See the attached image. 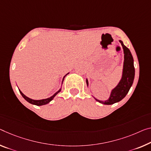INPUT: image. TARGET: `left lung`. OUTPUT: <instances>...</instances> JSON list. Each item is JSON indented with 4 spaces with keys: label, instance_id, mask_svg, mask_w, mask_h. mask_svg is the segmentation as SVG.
Returning a JSON list of instances; mask_svg holds the SVG:
<instances>
[{
    "label": "left lung",
    "instance_id": "obj_1",
    "mask_svg": "<svg viewBox=\"0 0 151 151\" xmlns=\"http://www.w3.org/2000/svg\"><path fill=\"white\" fill-rule=\"evenodd\" d=\"M122 46L124 48V69H123L122 78L119 83L111 92L110 98L105 101H101L95 99L96 101L104 105H113L122 100L128 93L129 89L134 82V75H135V69L134 66V59L132 57L130 50L124 45L122 40H119ZM86 83L88 85V80Z\"/></svg>",
    "mask_w": 151,
    "mask_h": 151
}]
</instances>
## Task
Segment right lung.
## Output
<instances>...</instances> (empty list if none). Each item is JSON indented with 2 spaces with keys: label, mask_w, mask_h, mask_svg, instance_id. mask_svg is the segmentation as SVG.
I'll use <instances>...</instances> for the list:
<instances>
[{
  "label": "right lung",
  "mask_w": 151,
  "mask_h": 151,
  "mask_svg": "<svg viewBox=\"0 0 151 151\" xmlns=\"http://www.w3.org/2000/svg\"><path fill=\"white\" fill-rule=\"evenodd\" d=\"M68 74H66L65 76H64L63 77V80H64V78H65V76L68 75ZM63 82H62V83H63ZM19 90V92L21 93V94H22V96L24 97V98L26 100V101L28 102V103H31V104H33V105H37V106H41V105H46V104H47V103H49V102H50L52 101V100L54 99V97L56 96V95L59 93V92H61V88L60 89L59 91H57L56 93H55L54 95H53V96H52L51 97H50V98H48V99H42V100H33V99H29V98H28V97H27L26 96H25V95H24V94L22 93V91H21L20 90Z\"/></svg>",
  "instance_id": "right-lung-1"
}]
</instances>
